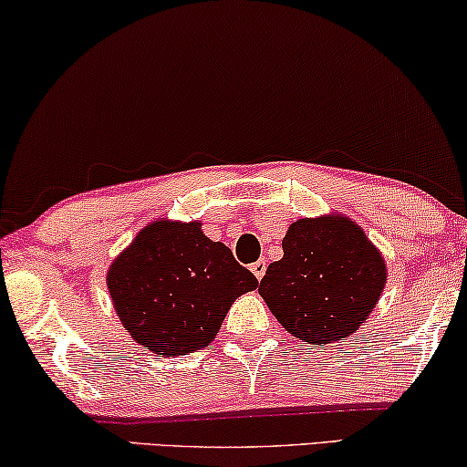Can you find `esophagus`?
Here are the masks:
<instances>
[{
  "label": "esophagus",
  "mask_w": 467,
  "mask_h": 467,
  "mask_svg": "<svg viewBox=\"0 0 467 467\" xmlns=\"http://www.w3.org/2000/svg\"><path fill=\"white\" fill-rule=\"evenodd\" d=\"M252 273L255 275L257 281H262L264 273H266V262H264V260H257V262H254V264H252Z\"/></svg>",
  "instance_id": "34e87169"
}]
</instances>
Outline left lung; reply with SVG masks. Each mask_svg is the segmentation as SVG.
<instances>
[{"instance_id": "left-lung-1", "label": "left lung", "mask_w": 467, "mask_h": 467, "mask_svg": "<svg viewBox=\"0 0 467 467\" xmlns=\"http://www.w3.org/2000/svg\"><path fill=\"white\" fill-rule=\"evenodd\" d=\"M386 281L384 255L363 228L329 213L287 228L283 257L270 264L257 291L291 336L325 348L357 333Z\"/></svg>"}]
</instances>
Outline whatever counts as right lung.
<instances>
[{
  "instance_id": "right-lung-1",
  "label": "right lung",
  "mask_w": 467,
  "mask_h": 467,
  "mask_svg": "<svg viewBox=\"0 0 467 467\" xmlns=\"http://www.w3.org/2000/svg\"><path fill=\"white\" fill-rule=\"evenodd\" d=\"M109 296L136 344L163 357L210 346L236 297L257 278L201 222L159 218L146 224L107 273Z\"/></svg>"
}]
</instances>
